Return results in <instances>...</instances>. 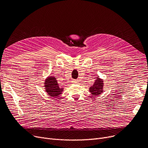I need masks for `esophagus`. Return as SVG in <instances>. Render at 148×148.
I'll return each mask as SVG.
<instances>
[{
  "label": "esophagus",
  "instance_id": "esophagus-1",
  "mask_svg": "<svg viewBox=\"0 0 148 148\" xmlns=\"http://www.w3.org/2000/svg\"><path fill=\"white\" fill-rule=\"evenodd\" d=\"M73 83H78V80H74L73 81Z\"/></svg>",
  "mask_w": 148,
  "mask_h": 148
}]
</instances>
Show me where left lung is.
I'll return each mask as SVG.
<instances>
[{
    "mask_svg": "<svg viewBox=\"0 0 148 148\" xmlns=\"http://www.w3.org/2000/svg\"><path fill=\"white\" fill-rule=\"evenodd\" d=\"M97 79L94 82V84L89 88V92L90 94L94 96H98L103 92L104 89V81L103 79H100L99 76L96 77Z\"/></svg>",
    "mask_w": 148,
    "mask_h": 148,
    "instance_id": "left-lung-1",
    "label": "left lung"
}]
</instances>
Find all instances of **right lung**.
<instances>
[{
  "mask_svg": "<svg viewBox=\"0 0 148 148\" xmlns=\"http://www.w3.org/2000/svg\"><path fill=\"white\" fill-rule=\"evenodd\" d=\"M44 83L45 92L50 97L57 98L64 91V88L59 86L56 79L54 76L47 77Z\"/></svg>",
  "mask_w": 148,
  "mask_h": 148,
  "instance_id": "add662e5",
  "label": "right lung"
}]
</instances>
